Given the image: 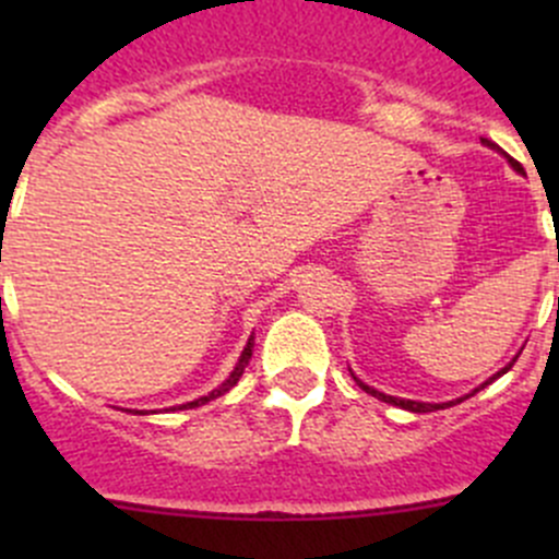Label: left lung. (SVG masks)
Segmentation results:
<instances>
[{
	"label": "left lung",
	"mask_w": 559,
	"mask_h": 559,
	"mask_svg": "<svg viewBox=\"0 0 559 559\" xmlns=\"http://www.w3.org/2000/svg\"><path fill=\"white\" fill-rule=\"evenodd\" d=\"M481 143H484V145H489V148H495V143H489V140H484V138H481ZM509 162H511V167H514V170H516V173H522V165H520V162H514V159H509ZM516 357H520V354H516ZM516 357H514V359H511V362H509V365H506V368H500V370H498V373H495V376H492V379H487V381H484V384H481V386H476V389H473V392H471V394H476V392H478V389H484V386H487V384H492V381H495V379H500V376H503V373H509V370H511V368H514ZM348 370H352V368H348ZM352 376H354V373H352ZM354 381H357V384H359V389H365V392H368V394H373V397L384 400V403H389V405H400V408L411 411V414H430V411H441V408H449V405H456V403H462V400H465V397H471V394H465V397H456V400H449V403H416V400H403V397H392V394H384V392H379V389H373V386H368V384H365V381H359V379H357V376H354Z\"/></svg>",
	"instance_id": "left-lung-1"
}]
</instances>
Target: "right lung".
<instances>
[{"label":"right lung","mask_w":559,"mask_h":559,"mask_svg":"<svg viewBox=\"0 0 559 559\" xmlns=\"http://www.w3.org/2000/svg\"><path fill=\"white\" fill-rule=\"evenodd\" d=\"M251 352H253V335L248 337V343H246L243 354H240L238 365H235V370H233V373L227 376V381H224L222 386H216V389H213V392H207L205 397H197V400H191V403H183V405H178V411H183V408H200V405H205V403H211V400H216V397H222V394H227L229 389H233L235 384H238V381H240V376H243V370L248 368V359H251ZM134 414H143V411H134Z\"/></svg>","instance_id":"1"}]
</instances>
